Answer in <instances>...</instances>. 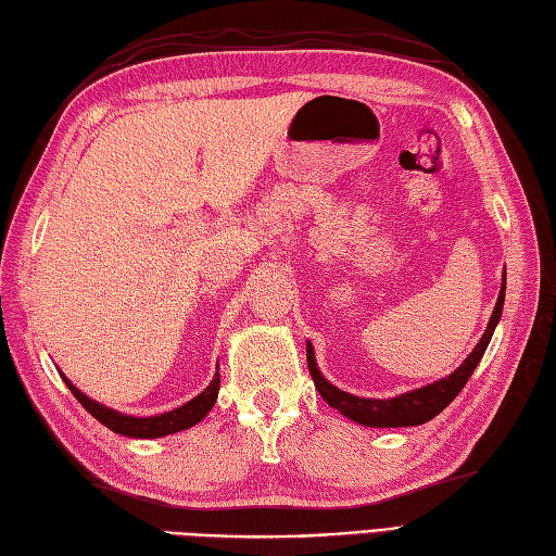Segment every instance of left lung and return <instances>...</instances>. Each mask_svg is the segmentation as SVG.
Wrapping results in <instances>:
<instances>
[{
	"label": "left lung",
	"mask_w": 556,
	"mask_h": 556,
	"mask_svg": "<svg viewBox=\"0 0 556 556\" xmlns=\"http://www.w3.org/2000/svg\"><path fill=\"white\" fill-rule=\"evenodd\" d=\"M504 291H506V271H504V285L500 291L497 305H494V313L490 317V325L485 329V334L478 341V346L473 353L458 365V370H454L448 377L440 382H432L422 389H413L408 394H401L396 399H361L353 396L349 392H341L334 384H329L323 372L317 370L315 365V353L313 346L308 344V370L313 375V382L317 387V392L327 401L329 406L337 408L341 416H346L351 420H356L361 425H368V428H410V425H420L432 420L437 413H442L452 401L458 396L460 389L466 387L468 377L473 375L478 368V363L485 353L494 327H497L502 308H504Z\"/></svg>",
	"instance_id": "obj_1"
}]
</instances>
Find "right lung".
<instances>
[{"mask_svg":"<svg viewBox=\"0 0 556 556\" xmlns=\"http://www.w3.org/2000/svg\"><path fill=\"white\" fill-rule=\"evenodd\" d=\"M64 382L71 389V394L80 401V406L86 408L92 418H98L104 428H110L116 434H124V437H140V440H150V437H164L172 432H181L186 428H193L195 422L203 420L212 410V406H215V401H217V394H219V372H217L215 380L210 382L205 392L188 401V404L174 408L169 413H162V416L134 418V416H124V413H116L108 406L98 404V401L88 399L86 394L78 392V389L71 384L66 377H64Z\"/></svg>","mask_w":556,"mask_h":556,"instance_id":"right-lung-1","label":"right lung"}]
</instances>
